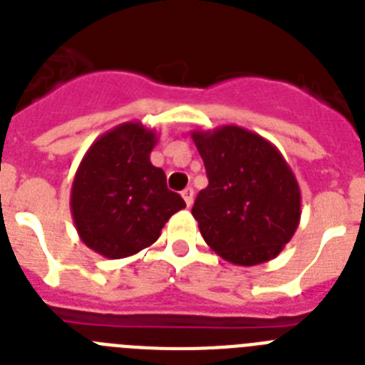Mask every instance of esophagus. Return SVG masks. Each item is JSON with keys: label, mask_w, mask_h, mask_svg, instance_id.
<instances>
[{"label": "esophagus", "mask_w": 365, "mask_h": 365, "mask_svg": "<svg viewBox=\"0 0 365 365\" xmlns=\"http://www.w3.org/2000/svg\"><path fill=\"white\" fill-rule=\"evenodd\" d=\"M182 198H183V202H185L187 207H191V205H192V189H191V187H187V189H183V191H182Z\"/></svg>", "instance_id": "34e87169"}]
</instances>
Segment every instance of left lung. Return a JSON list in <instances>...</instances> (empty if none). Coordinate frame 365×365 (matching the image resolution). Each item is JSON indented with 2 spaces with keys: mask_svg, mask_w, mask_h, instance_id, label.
Segmentation results:
<instances>
[{
  "mask_svg": "<svg viewBox=\"0 0 365 365\" xmlns=\"http://www.w3.org/2000/svg\"><path fill=\"white\" fill-rule=\"evenodd\" d=\"M191 138L209 180L192 217L209 248L239 266L277 257L301 218L299 185L283 154L235 125L192 130Z\"/></svg>",
  "mask_w": 365,
  "mask_h": 365,
  "instance_id": "left-lung-1",
  "label": "left lung"
}]
</instances>
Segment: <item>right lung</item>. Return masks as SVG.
<instances>
[{
  "mask_svg": "<svg viewBox=\"0 0 365 365\" xmlns=\"http://www.w3.org/2000/svg\"><path fill=\"white\" fill-rule=\"evenodd\" d=\"M158 134L141 123L117 125L95 139L71 185V217L88 248L106 259L130 257L158 240L161 227L185 207L150 163Z\"/></svg>",
  "mask_w": 365,
  "mask_h": 365,
  "instance_id": "obj_1",
  "label": "right lung"
}]
</instances>
